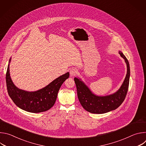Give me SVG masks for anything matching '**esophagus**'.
Instances as JSON below:
<instances>
[{
    "instance_id": "1",
    "label": "esophagus",
    "mask_w": 146,
    "mask_h": 146,
    "mask_svg": "<svg viewBox=\"0 0 146 146\" xmlns=\"http://www.w3.org/2000/svg\"><path fill=\"white\" fill-rule=\"evenodd\" d=\"M77 73H78V70L76 68H73L70 71V76H74L76 75Z\"/></svg>"
}]
</instances>
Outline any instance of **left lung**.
Here are the masks:
<instances>
[{
  "instance_id": "1",
  "label": "left lung",
  "mask_w": 146,
  "mask_h": 146,
  "mask_svg": "<svg viewBox=\"0 0 146 146\" xmlns=\"http://www.w3.org/2000/svg\"><path fill=\"white\" fill-rule=\"evenodd\" d=\"M119 54L126 62L127 73L121 87L114 94L106 96H96L81 81L76 77L74 78L78 100L82 108L86 111L94 114L108 113L118 108L125 99L129 83V64L127 58L123 53L119 51Z\"/></svg>"
}]
</instances>
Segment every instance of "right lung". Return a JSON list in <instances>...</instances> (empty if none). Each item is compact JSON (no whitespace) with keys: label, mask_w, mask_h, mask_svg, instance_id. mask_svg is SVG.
Wrapping results in <instances>:
<instances>
[{"label":"right lung","mask_w":146,"mask_h":146,"mask_svg":"<svg viewBox=\"0 0 146 146\" xmlns=\"http://www.w3.org/2000/svg\"><path fill=\"white\" fill-rule=\"evenodd\" d=\"M10 75L8 65L6 75V86L9 95L13 102L20 109L37 113L47 111L54 105L59 88L69 78V73L59 77L46 87L35 92H27L18 89L13 84Z\"/></svg>","instance_id":"right-lung-1"}]
</instances>
